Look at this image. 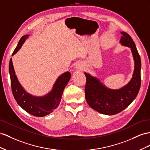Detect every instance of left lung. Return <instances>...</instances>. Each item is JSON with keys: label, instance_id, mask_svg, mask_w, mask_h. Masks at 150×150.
I'll use <instances>...</instances> for the list:
<instances>
[{"label": "left lung", "instance_id": "left-lung-1", "mask_svg": "<svg viewBox=\"0 0 150 150\" xmlns=\"http://www.w3.org/2000/svg\"><path fill=\"white\" fill-rule=\"evenodd\" d=\"M121 34V43L131 48L134 59V71L130 82L121 89L110 90L104 87L97 79L85 73L87 102L91 108L103 114H116L125 109L134 100L141 87L140 56L131 37L125 32Z\"/></svg>", "mask_w": 150, "mask_h": 150}]
</instances>
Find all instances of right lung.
<instances>
[{
    "mask_svg": "<svg viewBox=\"0 0 150 150\" xmlns=\"http://www.w3.org/2000/svg\"><path fill=\"white\" fill-rule=\"evenodd\" d=\"M28 38V35H25L21 38L12 55L18 52ZM8 70L11 76L12 92L17 103L27 112L37 117H43L57 108L61 101L63 90L71 77L70 73H64L58 77L52 91L45 97H36L28 93L19 83L15 75L12 59L9 62Z\"/></svg>",
    "mask_w": 150,
    "mask_h": 150,
    "instance_id": "add662e5",
    "label": "right lung"
}]
</instances>
